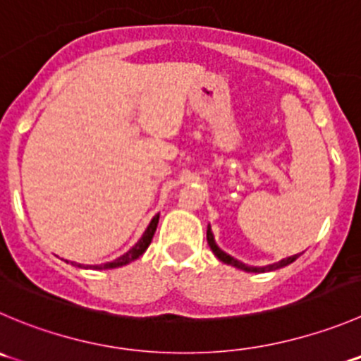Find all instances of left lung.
I'll use <instances>...</instances> for the list:
<instances>
[{"mask_svg": "<svg viewBox=\"0 0 361 361\" xmlns=\"http://www.w3.org/2000/svg\"><path fill=\"white\" fill-rule=\"evenodd\" d=\"M207 243H209V246H211L212 253H214V255L218 257V259L221 260V262L228 264V266L238 267V269H241V271H246V273H266V271L280 269V267H286V266H289V264H293L294 260H296L298 257H300V255L287 257V259H281V260H278V262H274V264H267V266H248V264L241 262V260L234 259V257H232V255H228V253H226V252H223V250L219 248L218 245H216L214 234H212L211 225H207Z\"/></svg>", "mask_w": 361, "mask_h": 361, "instance_id": "left-lung-1", "label": "left lung"}]
</instances>
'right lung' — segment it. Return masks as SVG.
<instances>
[{
	"instance_id": "right-lung-1",
	"label": "right lung",
	"mask_w": 361,
	"mask_h": 361,
	"mask_svg": "<svg viewBox=\"0 0 361 361\" xmlns=\"http://www.w3.org/2000/svg\"><path fill=\"white\" fill-rule=\"evenodd\" d=\"M157 223H159V214H156L152 219H150L149 226L145 228V232H143L142 238L138 239V243H136L133 248L127 250L123 255H120L118 259L111 260V262L97 264V266H87V267H90V269H115V267H122V266H126V264L136 260L140 255H143V253H145V250L149 248V245L152 243L154 232H156V228H157ZM80 266H81V264H80Z\"/></svg>"
}]
</instances>
